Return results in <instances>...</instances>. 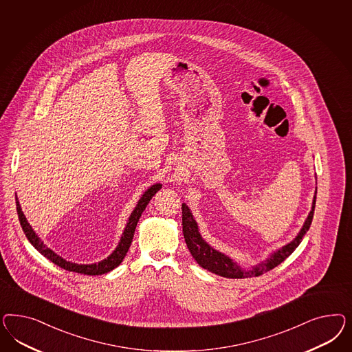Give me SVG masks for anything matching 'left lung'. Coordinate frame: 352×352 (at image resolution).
<instances>
[{
  "mask_svg": "<svg viewBox=\"0 0 352 352\" xmlns=\"http://www.w3.org/2000/svg\"><path fill=\"white\" fill-rule=\"evenodd\" d=\"M315 204H316V197H314L312 210L309 212V218L306 219V222L303 224V228L300 230L298 236L290 244L283 246L280 250H277L276 253H274L267 259L266 262L256 265L252 270H241L228 256H224L222 253L214 250L213 248L208 245L199 234L197 223L195 222L191 212L186 204H182L183 236H184L186 244L188 246L192 256L196 259V262L203 268L213 272L215 275L227 277V278L261 276L267 271L278 266L281 262H284L294 252V249L300 244L303 236L307 234L311 222H312L314 212H315Z\"/></svg>",
  "mask_w": 352,
  "mask_h": 352,
  "instance_id": "obj_1",
  "label": "left lung"
}]
</instances>
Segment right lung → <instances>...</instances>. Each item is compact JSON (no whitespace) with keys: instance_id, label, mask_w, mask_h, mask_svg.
<instances>
[{"instance_id":"obj_1","label":"right lung","mask_w":352,"mask_h":352,"mask_svg":"<svg viewBox=\"0 0 352 352\" xmlns=\"http://www.w3.org/2000/svg\"><path fill=\"white\" fill-rule=\"evenodd\" d=\"M161 188V184H155L152 186L151 188H148L147 191L144 192V195L142 196V199L139 200L137 208L134 209V212L130 215L129 218L128 224L125 227V231L121 236V240L118 243L116 250L108 256L104 261L99 262V263H94V265H77V263H72V262H68L63 259L62 256L55 254L53 250H50L47 246L43 244V241L38 239V236L33 232L32 227L30 226V223L27 222L24 214L21 212V205L19 201L15 196V200H16V212H18V217H19V222H21V228L24 231V234L27 236V239L30 240V243L32 244L43 256H46L49 261H52L53 263H55L56 266L62 267L64 270L69 271V272H77V274H84V275H102V274H106L112 271L113 268L122 262V259L126 256L128 253L129 248L130 244L133 241V236H134V231H135V227L138 223L139 218L143 213V210L146 209L147 204L149 203V200L153 197V195L156 192L159 191Z\"/></svg>"}]
</instances>
